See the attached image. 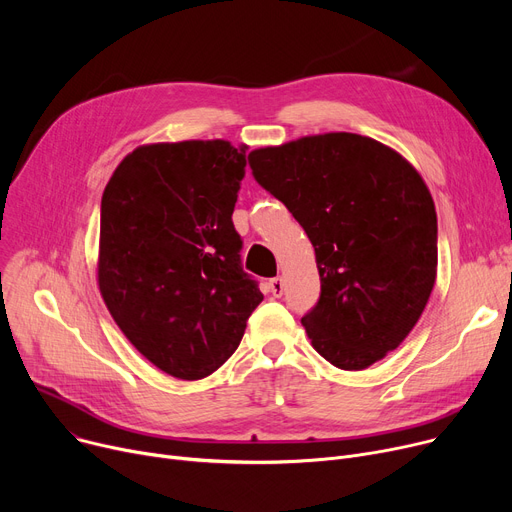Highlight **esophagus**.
<instances>
[{
  "instance_id": "esophagus-1",
  "label": "esophagus",
  "mask_w": 512,
  "mask_h": 512,
  "mask_svg": "<svg viewBox=\"0 0 512 512\" xmlns=\"http://www.w3.org/2000/svg\"><path fill=\"white\" fill-rule=\"evenodd\" d=\"M270 292L274 294L276 299H280L282 294H284V282H282V278H274V280H270Z\"/></svg>"
}]
</instances>
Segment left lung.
I'll list each match as a JSON object with an SVG mask.
<instances>
[{
  "label": "left lung",
  "mask_w": 512,
  "mask_h": 512,
  "mask_svg": "<svg viewBox=\"0 0 512 512\" xmlns=\"http://www.w3.org/2000/svg\"><path fill=\"white\" fill-rule=\"evenodd\" d=\"M249 166L315 249L321 294L301 319L315 351L348 371L384 359L436 284L438 218L419 172L353 132L255 149Z\"/></svg>",
  "instance_id": "8db88e82"
}]
</instances>
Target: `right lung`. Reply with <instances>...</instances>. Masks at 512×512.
<instances>
[{
  "mask_svg": "<svg viewBox=\"0 0 512 512\" xmlns=\"http://www.w3.org/2000/svg\"><path fill=\"white\" fill-rule=\"evenodd\" d=\"M245 166L247 147L222 139L143 145L101 197V297L132 346L178 380L222 367L263 301L232 224Z\"/></svg>",
  "mask_w": 512,
  "mask_h": 512,
  "instance_id": "right-lung-1",
  "label": "right lung"
}]
</instances>
